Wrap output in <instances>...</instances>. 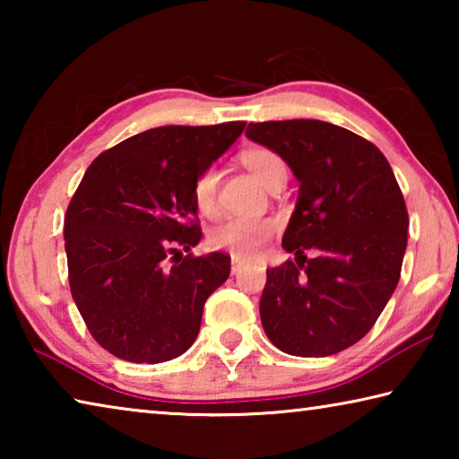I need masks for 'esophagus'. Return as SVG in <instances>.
<instances>
[{
    "mask_svg": "<svg viewBox=\"0 0 459 459\" xmlns=\"http://www.w3.org/2000/svg\"><path fill=\"white\" fill-rule=\"evenodd\" d=\"M245 267V261H240L238 257H232V265H230V271H232V275H237L240 269Z\"/></svg>",
    "mask_w": 459,
    "mask_h": 459,
    "instance_id": "esophagus-1",
    "label": "esophagus"
}]
</instances>
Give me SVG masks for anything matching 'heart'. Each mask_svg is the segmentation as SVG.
I'll return each mask as SVG.
<instances>
[{"instance_id":"1","label":"heart","mask_w":459,"mask_h":459,"mask_svg":"<svg viewBox=\"0 0 459 459\" xmlns=\"http://www.w3.org/2000/svg\"><path fill=\"white\" fill-rule=\"evenodd\" d=\"M240 161L267 188L287 176L281 155L267 147H248L240 153ZM192 200L200 214L214 216L219 212V174L214 168L200 169L194 178ZM277 229L279 224L271 216H230L211 230V245L224 248L238 259H253L273 238Z\"/></svg>"}]
</instances>
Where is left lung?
I'll use <instances>...</instances> for the list:
<instances>
[{"instance_id":"1","label":"left lung","mask_w":459,"mask_h":459,"mask_svg":"<svg viewBox=\"0 0 459 459\" xmlns=\"http://www.w3.org/2000/svg\"><path fill=\"white\" fill-rule=\"evenodd\" d=\"M247 137L299 180L281 243L295 261L267 269L263 330L291 356L346 351L370 332L401 277L409 214L393 169L375 143L317 119L248 123Z\"/></svg>"}]
</instances>
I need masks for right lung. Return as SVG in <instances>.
<instances>
[{"label":"right lung","mask_w":459,"mask_h":459,"mask_svg":"<svg viewBox=\"0 0 459 459\" xmlns=\"http://www.w3.org/2000/svg\"><path fill=\"white\" fill-rule=\"evenodd\" d=\"M243 129L245 121L147 129L84 172L65 216L68 283L91 336L117 359L166 362L196 340L230 257L183 255L202 237L192 184Z\"/></svg>","instance_id":"1"}]
</instances>
